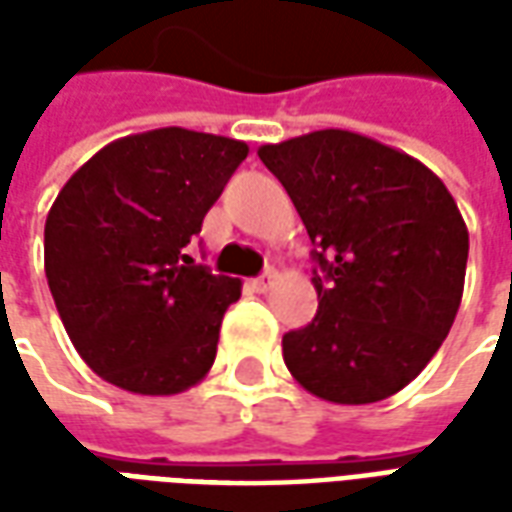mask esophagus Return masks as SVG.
<instances>
[{"instance_id": "1", "label": "esophagus", "mask_w": 512, "mask_h": 512, "mask_svg": "<svg viewBox=\"0 0 512 512\" xmlns=\"http://www.w3.org/2000/svg\"><path fill=\"white\" fill-rule=\"evenodd\" d=\"M274 279H277V271H274V268H268V271H266V274H263V277L252 279L249 285H252V288H255L257 293H266V290L271 288V285H274Z\"/></svg>"}]
</instances>
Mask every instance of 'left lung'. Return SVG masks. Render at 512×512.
I'll return each mask as SVG.
<instances>
[{"mask_svg": "<svg viewBox=\"0 0 512 512\" xmlns=\"http://www.w3.org/2000/svg\"><path fill=\"white\" fill-rule=\"evenodd\" d=\"M315 244L318 312L282 337L310 395L365 406L425 370L458 315L469 230L436 172L370 136L323 128L260 145Z\"/></svg>", "mask_w": 512, "mask_h": 512, "instance_id": "obj_1", "label": "left lung"}]
</instances>
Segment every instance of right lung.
Returning <instances> with one entry per match:
<instances>
[{
	"mask_svg": "<svg viewBox=\"0 0 512 512\" xmlns=\"http://www.w3.org/2000/svg\"><path fill=\"white\" fill-rule=\"evenodd\" d=\"M249 147L156 128L101 147L46 216V279L87 367L134 395H178L208 376L241 279L183 255Z\"/></svg>",
	"mask_w": 512,
	"mask_h": 512,
	"instance_id": "add662e5",
	"label": "right lung"
}]
</instances>
